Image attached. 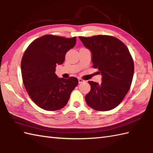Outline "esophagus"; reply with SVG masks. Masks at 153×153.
Returning a JSON list of instances; mask_svg holds the SVG:
<instances>
[{
    "label": "esophagus",
    "instance_id": "esophagus-1",
    "mask_svg": "<svg viewBox=\"0 0 153 153\" xmlns=\"http://www.w3.org/2000/svg\"><path fill=\"white\" fill-rule=\"evenodd\" d=\"M78 82H79V84H80V83H82L85 82V80H83V79H81V78H79V79H78Z\"/></svg>",
    "mask_w": 153,
    "mask_h": 153
}]
</instances>
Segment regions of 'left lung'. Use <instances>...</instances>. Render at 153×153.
I'll return each mask as SVG.
<instances>
[{
    "label": "left lung",
    "mask_w": 153,
    "mask_h": 153,
    "mask_svg": "<svg viewBox=\"0 0 153 153\" xmlns=\"http://www.w3.org/2000/svg\"><path fill=\"white\" fill-rule=\"evenodd\" d=\"M79 38L91 52L93 67L102 76L100 84L88 81L91 88L85 96L87 104L97 111L116 108L128 92L133 79L134 66L128 49L119 39L106 35Z\"/></svg>",
    "instance_id": "left-lung-1"
}]
</instances>
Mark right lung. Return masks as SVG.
Here are the masks:
<instances>
[{
  "mask_svg": "<svg viewBox=\"0 0 153 153\" xmlns=\"http://www.w3.org/2000/svg\"><path fill=\"white\" fill-rule=\"evenodd\" d=\"M76 37L66 38L48 34L28 45L21 60L23 83L28 95L39 107L47 111L62 108L78 85L76 77L59 78L55 68L65 61L67 51L76 45Z\"/></svg>",
  "mask_w": 153,
  "mask_h": 153,
  "instance_id": "obj_1",
  "label": "right lung"
}]
</instances>
